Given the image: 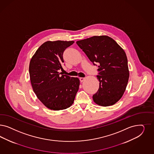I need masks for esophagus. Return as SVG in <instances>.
<instances>
[{"mask_svg": "<svg viewBox=\"0 0 154 154\" xmlns=\"http://www.w3.org/2000/svg\"><path fill=\"white\" fill-rule=\"evenodd\" d=\"M79 79L80 82H83L85 80V78H80Z\"/></svg>", "mask_w": 154, "mask_h": 154, "instance_id": "esophagus-1", "label": "esophagus"}]
</instances>
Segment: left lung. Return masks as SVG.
Segmentation results:
<instances>
[{
    "mask_svg": "<svg viewBox=\"0 0 154 154\" xmlns=\"http://www.w3.org/2000/svg\"><path fill=\"white\" fill-rule=\"evenodd\" d=\"M94 65H99V88L93 95L94 103L108 106L122 96L129 80L128 59L124 50L106 35L93 36L76 42Z\"/></svg>",
    "mask_w": 154,
    "mask_h": 154,
    "instance_id": "8db88e82",
    "label": "left lung"
}]
</instances>
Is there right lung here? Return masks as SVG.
<instances>
[{
  "instance_id": "1",
  "label": "right lung",
  "mask_w": 154,
  "mask_h": 154,
  "mask_svg": "<svg viewBox=\"0 0 154 154\" xmlns=\"http://www.w3.org/2000/svg\"><path fill=\"white\" fill-rule=\"evenodd\" d=\"M73 41H47L40 46L30 62V79L38 99L54 110L69 108L79 89V79L59 72L65 50Z\"/></svg>"
}]
</instances>
